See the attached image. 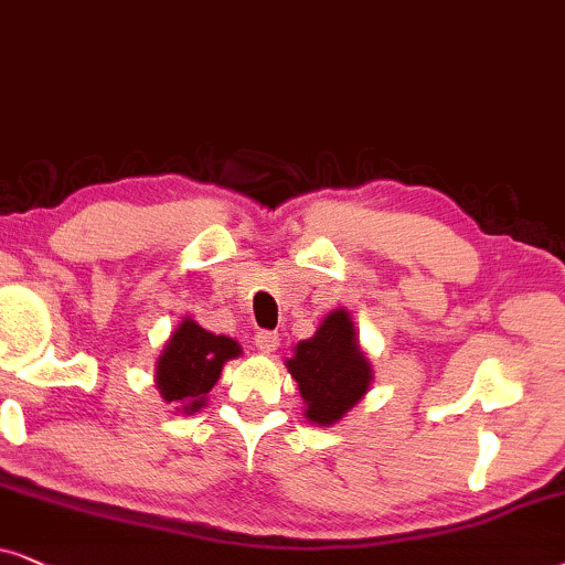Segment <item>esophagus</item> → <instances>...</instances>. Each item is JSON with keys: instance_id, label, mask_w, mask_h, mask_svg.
I'll use <instances>...</instances> for the list:
<instances>
[{"instance_id": "1", "label": "esophagus", "mask_w": 565, "mask_h": 565, "mask_svg": "<svg viewBox=\"0 0 565 565\" xmlns=\"http://www.w3.org/2000/svg\"><path fill=\"white\" fill-rule=\"evenodd\" d=\"M278 343H281V338H278L276 330H260V333L255 335V349L263 353H274L278 349Z\"/></svg>"}]
</instances>
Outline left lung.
Instances as JSON below:
<instances>
[{
    "instance_id": "8db88e82",
    "label": "left lung",
    "mask_w": 565,
    "mask_h": 565,
    "mask_svg": "<svg viewBox=\"0 0 565 565\" xmlns=\"http://www.w3.org/2000/svg\"><path fill=\"white\" fill-rule=\"evenodd\" d=\"M295 351L287 366L307 403L305 416L322 426L341 420L343 413L364 397L372 380L349 312H330L318 333L299 341Z\"/></svg>"
}]
</instances>
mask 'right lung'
Segmentation results:
<instances>
[{
	"mask_svg": "<svg viewBox=\"0 0 565 565\" xmlns=\"http://www.w3.org/2000/svg\"><path fill=\"white\" fill-rule=\"evenodd\" d=\"M235 356H239L237 341L209 333L185 318L157 361V387L168 403H180L188 413L199 411L220 380L224 361Z\"/></svg>",
	"mask_w": 565,
	"mask_h": 565,
	"instance_id": "1",
	"label": "right lung"
}]
</instances>
